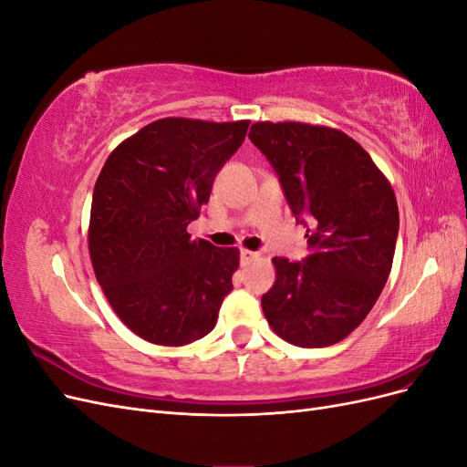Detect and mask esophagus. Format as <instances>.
Wrapping results in <instances>:
<instances>
[{
  "label": "esophagus",
  "instance_id": "obj_1",
  "mask_svg": "<svg viewBox=\"0 0 467 467\" xmlns=\"http://www.w3.org/2000/svg\"><path fill=\"white\" fill-rule=\"evenodd\" d=\"M257 257H259V253H255V251H249V249L239 251V259H242V263H249Z\"/></svg>",
  "mask_w": 467,
  "mask_h": 467
}]
</instances>
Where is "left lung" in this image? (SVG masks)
Returning <instances> with one entry per match:
<instances>
[{
  "instance_id": "obj_1",
  "label": "left lung",
  "mask_w": 467,
  "mask_h": 467,
  "mask_svg": "<svg viewBox=\"0 0 467 467\" xmlns=\"http://www.w3.org/2000/svg\"><path fill=\"white\" fill-rule=\"evenodd\" d=\"M249 140L273 165L309 247L304 261L273 259L276 280L261 298L265 317L296 347L335 345L370 314L388 282L400 232L393 189L341 130L255 122Z\"/></svg>"
}]
</instances>
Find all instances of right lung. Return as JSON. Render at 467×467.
I'll return each mask as SVG.
<instances>
[{"mask_svg":"<svg viewBox=\"0 0 467 467\" xmlns=\"http://www.w3.org/2000/svg\"><path fill=\"white\" fill-rule=\"evenodd\" d=\"M247 129L249 120H155L112 150L97 177L93 271L120 321L148 343L199 341L234 288L239 251L191 239L187 225Z\"/></svg>","mask_w":467,"mask_h":467,"instance_id":"obj_1","label":"right lung"}]
</instances>
